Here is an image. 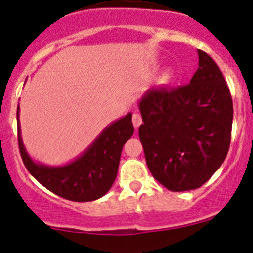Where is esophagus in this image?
<instances>
[{
	"label": "esophagus",
	"mask_w": 253,
	"mask_h": 253,
	"mask_svg": "<svg viewBox=\"0 0 253 253\" xmlns=\"http://www.w3.org/2000/svg\"><path fill=\"white\" fill-rule=\"evenodd\" d=\"M132 122H133V126L134 128H138L139 126H141L142 124V116L139 112H134L133 115H132Z\"/></svg>",
	"instance_id": "esophagus-1"
}]
</instances>
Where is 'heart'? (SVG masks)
<instances>
[{"instance_id": "obj_1", "label": "heart", "mask_w": 253, "mask_h": 253, "mask_svg": "<svg viewBox=\"0 0 253 253\" xmlns=\"http://www.w3.org/2000/svg\"><path fill=\"white\" fill-rule=\"evenodd\" d=\"M171 77H172V72L167 73V76H165V78H167V79H170Z\"/></svg>"}]
</instances>
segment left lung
<instances>
[{
	"label": "left lung",
	"instance_id": "obj_1",
	"mask_svg": "<svg viewBox=\"0 0 253 253\" xmlns=\"http://www.w3.org/2000/svg\"><path fill=\"white\" fill-rule=\"evenodd\" d=\"M190 84L149 89L139 101V139L153 177L174 192L201 187L228 154L233 99L213 58L198 50Z\"/></svg>",
	"mask_w": 253,
	"mask_h": 253
}]
</instances>
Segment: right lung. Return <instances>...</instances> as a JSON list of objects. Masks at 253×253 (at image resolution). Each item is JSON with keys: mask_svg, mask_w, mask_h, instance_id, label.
Instances as JSON below:
<instances>
[{"mask_svg": "<svg viewBox=\"0 0 253 253\" xmlns=\"http://www.w3.org/2000/svg\"><path fill=\"white\" fill-rule=\"evenodd\" d=\"M19 105L17 108L18 144L28 171L55 195L75 202H89L103 197L111 188L122 147L133 134L132 114L109 125L90 147L72 163L63 167H47L33 162L20 137Z\"/></svg>", "mask_w": 253, "mask_h": 253, "instance_id": "1", "label": "right lung"}]
</instances>
